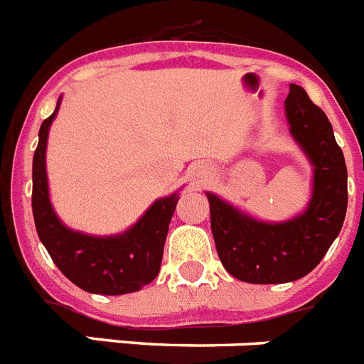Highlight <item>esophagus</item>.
Returning <instances> with one entry per match:
<instances>
[{"instance_id": "obj_1", "label": "esophagus", "mask_w": 364, "mask_h": 364, "mask_svg": "<svg viewBox=\"0 0 364 364\" xmlns=\"http://www.w3.org/2000/svg\"><path fill=\"white\" fill-rule=\"evenodd\" d=\"M207 176H208V172L205 170V166H200V168L196 170V178L198 179H203V178H207Z\"/></svg>"}]
</instances>
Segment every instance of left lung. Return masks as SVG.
I'll return each instance as SVG.
<instances>
[{"instance_id":"obj_1","label":"left lung","mask_w":364,"mask_h":364,"mask_svg":"<svg viewBox=\"0 0 364 364\" xmlns=\"http://www.w3.org/2000/svg\"><path fill=\"white\" fill-rule=\"evenodd\" d=\"M284 106L289 134L314 166L304 210L289 220L264 221L205 192L218 257L242 282L286 284L306 277L339 236L346 216L348 172L326 113L296 84L289 86Z\"/></svg>"}]
</instances>
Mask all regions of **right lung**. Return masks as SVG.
I'll return each instance as SVG.
<instances>
[{"label": "right lung", "instance_id": "right-lung-1", "mask_svg": "<svg viewBox=\"0 0 364 364\" xmlns=\"http://www.w3.org/2000/svg\"><path fill=\"white\" fill-rule=\"evenodd\" d=\"M42 122L33 157V216L43 247L75 286L97 295H124L143 289L157 277L164 240L179 200V191L156 200L129 229L119 235L95 236L73 230L55 213L47 181V139L58 115Z\"/></svg>", "mask_w": 364, "mask_h": 364}]
</instances>
